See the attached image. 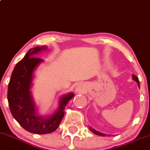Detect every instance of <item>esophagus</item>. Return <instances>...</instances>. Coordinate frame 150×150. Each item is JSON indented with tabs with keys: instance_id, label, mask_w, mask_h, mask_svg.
Returning a JSON list of instances; mask_svg holds the SVG:
<instances>
[{
	"instance_id": "obj_1",
	"label": "esophagus",
	"mask_w": 150,
	"mask_h": 150,
	"mask_svg": "<svg viewBox=\"0 0 150 150\" xmlns=\"http://www.w3.org/2000/svg\"><path fill=\"white\" fill-rule=\"evenodd\" d=\"M81 87L80 86H76V91L77 92H79V91H81Z\"/></svg>"
}]
</instances>
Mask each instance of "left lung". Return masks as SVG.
Segmentation results:
<instances>
[{
    "label": "left lung",
    "instance_id": "1",
    "mask_svg": "<svg viewBox=\"0 0 150 150\" xmlns=\"http://www.w3.org/2000/svg\"><path fill=\"white\" fill-rule=\"evenodd\" d=\"M132 79H133V80H134V81H135L137 82V84H138V86H139V79H138V78H137V77L136 76H134V75H132ZM89 129H90V130L91 131V132H93V133L96 134H97V135L103 136V137H105V136H106V135H107L106 134L102 133V132H98V131H96V130H95V129H94L93 128H92L91 127H89Z\"/></svg>",
    "mask_w": 150,
    "mask_h": 150
}]
</instances>
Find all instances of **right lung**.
<instances>
[{
    "label": "right lung",
    "instance_id": "add662e5",
    "mask_svg": "<svg viewBox=\"0 0 150 150\" xmlns=\"http://www.w3.org/2000/svg\"><path fill=\"white\" fill-rule=\"evenodd\" d=\"M46 50V46L30 49L15 67L8 88V104L13 117L27 131L40 134L56 130L64 115L67 104L74 96L69 93L60 98L58 109L51 116L42 117L38 114L31 88L34 71L43 59L34 55Z\"/></svg>",
    "mask_w": 150,
    "mask_h": 150
}]
</instances>
